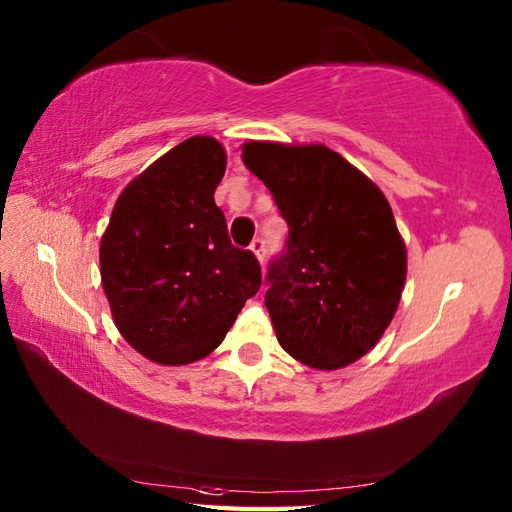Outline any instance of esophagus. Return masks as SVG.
I'll return each instance as SVG.
<instances>
[{"instance_id": "obj_1", "label": "esophagus", "mask_w": 512, "mask_h": 512, "mask_svg": "<svg viewBox=\"0 0 512 512\" xmlns=\"http://www.w3.org/2000/svg\"><path fill=\"white\" fill-rule=\"evenodd\" d=\"M250 250L257 255L259 262H264V255H266V241L262 237H255L253 244H250Z\"/></svg>"}]
</instances>
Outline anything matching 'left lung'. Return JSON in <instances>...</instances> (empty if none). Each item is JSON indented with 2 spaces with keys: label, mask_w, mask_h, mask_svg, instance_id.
<instances>
[{
  "label": "left lung",
  "mask_w": 512,
  "mask_h": 512,
  "mask_svg": "<svg viewBox=\"0 0 512 512\" xmlns=\"http://www.w3.org/2000/svg\"><path fill=\"white\" fill-rule=\"evenodd\" d=\"M241 159L288 224L266 273L277 340L302 365H351L383 336L405 286V244L385 194L324 145L250 141Z\"/></svg>",
  "instance_id": "obj_1"
}]
</instances>
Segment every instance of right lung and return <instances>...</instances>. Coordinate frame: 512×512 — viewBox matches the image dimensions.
Instances as JSON below:
<instances>
[{
	"label": "right lung",
	"instance_id": "add662e5",
	"mask_svg": "<svg viewBox=\"0 0 512 512\" xmlns=\"http://www.w3.org/2000/svg\"><path fill=\"white\" fill-rule=\"evenodd\" d=\"M226 152L192 136L120 194L100 241L102 288L123 338L159 365L215 351L262 286L250 250L230 244L215 190Z\"/></svg>",
	"mask_w": 512,
	"mask_h": 512
}]
</instances>
